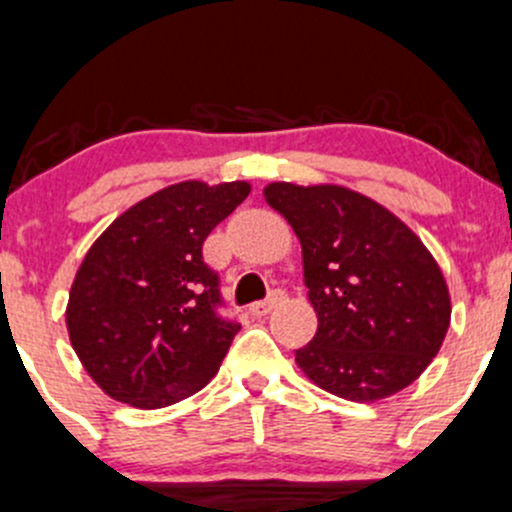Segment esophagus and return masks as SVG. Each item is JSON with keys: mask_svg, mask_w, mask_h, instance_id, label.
I'll return each mask as SVG.
<instances>
[{"mask_svg": "<svg viewBox=\"0 0 512 512\" xmlns=\"http://www.w3.org/2000/svg\"><path fill=\"white\" fill-rule=\"evenodd\" d=\"M284 299V294L282 292H274L270 299H265V301H255V304H250V314L252 316H267L270 314V311L274 309V306L279 304V301Z\"/></svg>", "mask_w": 512, "mask_h": 512, "instance_id": "1", "label": "esophagus"}]
</instances>
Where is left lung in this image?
Segmentation results:
<instances>
[{
	"mask_svg": "<svg viewBox=\"0 0 512 512\" xmlns=\"http://www.w3.org/2000/svg\"><path fill=\"white\" fill-rule=\"evenodd\" d=\"M301 242L314 341L299 370L331 395L378 402L427 370L451 324V297L419 235L373 198L338 184L262 188Z\"/></svg>",
	"mask_w": 512,
	"mask_h": 512,
	"instance_id": "obj_1",
	"label": "left lung"
}]
</instances>
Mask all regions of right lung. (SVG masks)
Segmentation results:
<instances>
[{
    "instance_id": "add662e5",
    "label": "right lung",
    "mask_w": 512,
    "mask_h": 512,
    "mask_svg": "<svg viewBox=\"0 0 512 512\" xmlns=\"http://www.w3.org/2000/svg\"><path fill=\"white\" fill-rule=\"evenodd\" d=\"M247 181H179L117 215L75 272L66 328L85 373L112 400L159 410L218 373L238 324L215 314L201 247L250 193Z\"/></svg>"
}]
</instances>
